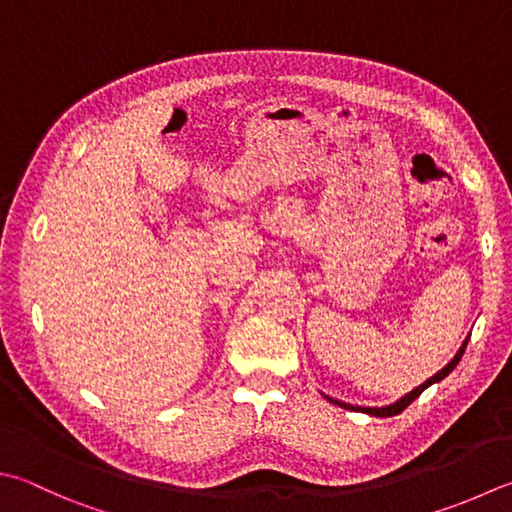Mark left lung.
Segmentation results:
<instances>
[{
  "mask_svg": "<svg viewBox=\"0 0 512 512\" xmlns=\"http://www.w3.org/2000/svg\"><path fill=\"white\" fill-rule=\"evenodd\" d=\"M466 345H468V339L464 341V345H461V350L455 354V359H452L446 368H443L441 372H437L435 376H430V379L426 381V383H421L419 388H414L412 392H408L406 397L403 399H399L397 403H392V406H385V408H359V406H350V403H341V401H334V399H330L332 403H339L341 408H345V410H354V412H365V414H372V417H394V414H399V412H403L406 410L410 403L419 397V394L426 390V388H430L432 383H437V381H441V379H446V376L457 368V363L461 361V356H464V352H466Z\"/></svg>",
  "mask_w": 512,
  "mask_h": 512,
  "instance_id": "obj_1",
  "label": "left lung"
}]
</instances>
